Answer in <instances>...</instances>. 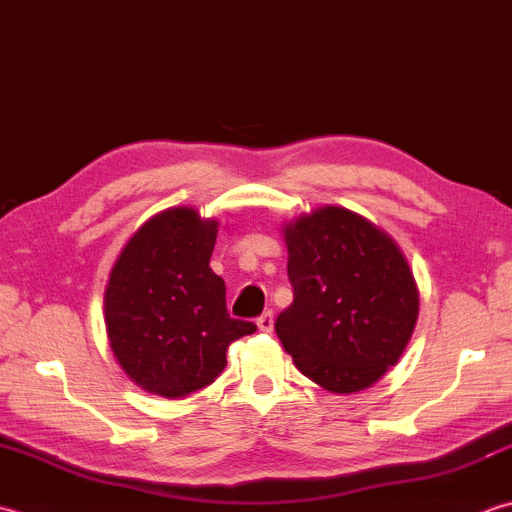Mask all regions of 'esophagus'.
<instances>
[{
    "label": "esophagus",
    "instance_id": "obj_1",
    "mask_svg": "<svg viewBox=\"0 0 512 512\" xmlns=\"http://www.w3.org/2000/svg\"><path fill=\"white\" fill-rule=\"evenodd\" d=\"M257 326H259V330H273V313H270V310H266V313H262L257 317Z\"/></svg>",
    "mask_w": 512,
    "mask_h": 512
}]
</instances>
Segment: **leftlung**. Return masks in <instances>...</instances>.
<instances>
[{
  "label": "left lung",
  "instance_id": "8db88e82",
  "mask_svg": "<svg viewBox=\"0 0 512 512\" xmlns=\"http://www.w3.org/2000/svg\"><path fill=\"white\" fill-rule=\"evenodd\" d=\"M286 246L293 304L275 322L286 353L335 393L373 386L402 357L419 313L402 250L337 206L286 226Z\"/></svg>",
  "mask_w": 512,
  "mask_h": 512
}]
</instances>
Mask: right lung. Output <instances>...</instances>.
Wrapping results in <instances>:
<instances>
[{"label": "right lung", "instance_id": "add662e5", "mask_svg": "<svg viewBox=\"0 0 512 512\" xmlns=\"http://www.w3.org/2000/svg\"><path fill=\"white\" fill-rule=\"evenodd\" d=\"M217 222L170 208L137 230L110 270L104 297L110 348L126 375L170 399L215 382L226 348L257 326L226 310L210 270Z\"/></svg>", "mask_w": 512, "mask_h": 512}]
</instances>
